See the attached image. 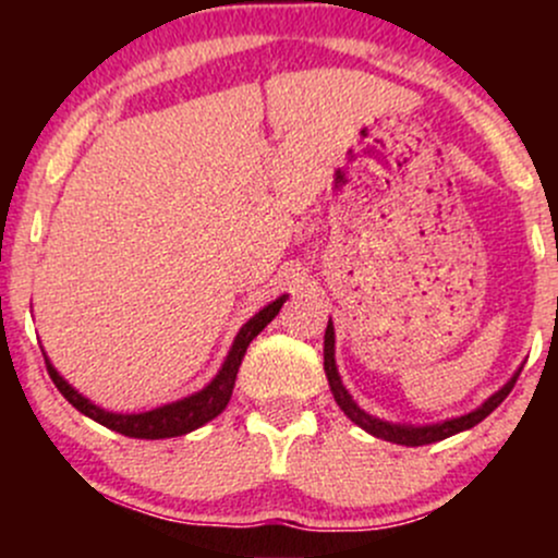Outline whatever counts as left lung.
Segmentation results:
<instances>
[{
  "label": "left lung",
  "instance_id": "obj_1",
  "mask_svg": "<svg viewBox=\"0 0 558 558\" xmlns=\"http://www.w3.org/2000/svg\"><path fill=\"white\" fill-rule=\"evenodd\" d=\"M332 345H336V332H332V323H328V330H325V375H328L330 390H332V396H336L338 407H341L345 417L354 422V425H360L362 430L375 435V438L390 440V444H401V446H427V444H435V440L451 438V435H457L462 430H470V427H475L477 422H483L485 417H488L493 409H496L498 403H501L506 396H509V390L514 388L517 377H520V373H517L501 390H498V393H493L490 399L483 403V407H477L475 412L464 414V417L438 422V425H422V427L390 425V422L369 417L367 412H362V409L356 407L354 399L349 396V390L343 388L341 377H338L336 356H332V354H336V349H332Z\"/></svg>",
  "mask_w": 558,
  "mask_h": 558
}]
</instances>
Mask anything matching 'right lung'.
<instances>
[{"label":"right lung","mask_w":558,"mask_h":558,"mask_svg":"<svg viewBox=\"0 0 558 558\" xmlns=\"http://www.w3.org/2000/svg\"><path fill=\"white\" fill-rule=\"evenodd\" d=\"M286 299L288 296L275 299L272 304H267L265 310L259 312V315H254L246 325H243V328L239 330V336H235L233 349H230L226 364H222V369L217 373V377L209 383L207 388L198 390V393L189 396V399H183V401L151 409V412H144V414L105 412V409H99L96 403L83 399L78 390L70 388L68 383L60 377V373H57L52 364H49V360H47V373H49V377H52L57 390H60V393L65 396V399L73 403L81 414H86V417L99 422V425L110 427V430H114V433H123V435H128V438H146V440L175 438V435H185V433L196 430V427H202L204 422L215 420L217 414L228 407L230 396H233L235 375H239L241 360H243V354H246L248 343H252L254 338H257L259 332L267 328V323H272Z\"/></svg>","instance_id":"1"}]
</instances>
